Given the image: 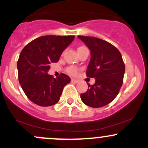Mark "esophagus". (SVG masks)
I'll return each mask as SVG.
<instances>
[{
	"label": "esophagus",
	"mask_w": 148,
	"mask_h": 148,
	"mask_svg": "<svg viewBox=\"0 0 148 148\" xmlns=\"http://www.w3.org/2000/svg\"><path fill=\"white\" fill-rule=\"evenodd\" d=\"M71 82H74V83H77L79 82L78 79H71Z\"/></svg>",
	"instance_id": "34e87169"
}]
</instances>
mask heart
<instances>
[{"instance_id": "heart-1", "label": "heart", "mask_w": 148, "mask_h": 148, "mask_svg": "<svg viewBox=\"0 0 148 148\" xmlns=\"http://www.w3.org/2000/svg\"><path fill=\"white\" fill-rule=\"evenodd\" d=\"M80 48H82V47H80ZM66 71V72L68 73L69 74H70V75L71 76H76L78 74V69L76 66H70L67 67Z\"/></svg>"}]
</instances>
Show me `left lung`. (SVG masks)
I'll return each instance as SVG.
<instances>
[{
  "instance_id": "1",
  "label": "left lung",
  "mask_w": 148,
  "mask_h": 148,
  "mask_svg": "<svg viewBox=\"0 0 148 148\" xmlns=\"http://www.w3.org/2000/svg\"><path fill=\"white\" fill-rule=\"evenodd\" d=\"M90 50L91 58L86 71L87 77L95 79L92 85L80 95L87 106L100 108L115 99L123 84L125 65L121 53L112 44L95 37L79 35Z\"/></svg>"
}]
</instances>
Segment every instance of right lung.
<instances>
[{"label":"right lung","instance_id":"obj_1","mask_svg":"<svg viewBox=\"0 0 148 148\" xmlns=\"http://www.w3.org/2000/svg\"><path fill=\"white\" fill-rule=\"evenodd\" d=\"M74 39V35L42 36L23 48L17 61L18 81L32 103L51 106L60 100L64 86L71 79L65 74L57 78L49 75V65L58 62L63 51Z\"/></svg>","mask_w":148,"mask_h":148}]
</instances>
